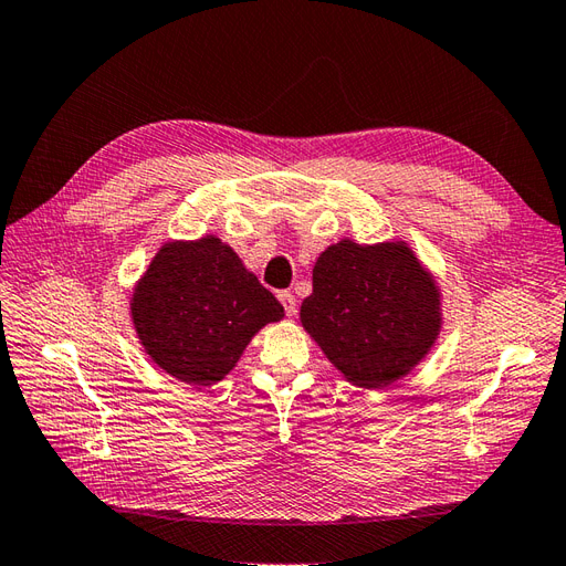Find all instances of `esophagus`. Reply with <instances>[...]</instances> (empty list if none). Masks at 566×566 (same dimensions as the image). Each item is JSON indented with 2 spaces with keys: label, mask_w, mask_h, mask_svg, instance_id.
Instances as JSON below:
<instances>
[{
  "label": "esophagus",
  "mask_w": 566,
  "mask_h": 566,
  "mask_svg": "<svg viewBox=\"0 0 566 566\" xmlns=\"http://www.w3.org/2000/svg\"><path fill=\"white\" fill-rule=\"evenodd\" d=\"M279 300H281V304H283L285 314H287V316H295V312H297V300H295V295L287 293V290H283V293H279Z\"/></svg>",
  "instance_id": "34e87169"
}]
</instances>
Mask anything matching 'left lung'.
<instances>
[{
	"instance_id": "left-lung-1",
	"label": "left lung",
	"mask_w": 566,
	"mask_h": 566,
	"mask_svg": "<svg viewBox=\"0 0 566 566\" xmlns=\"http://www.w3.org/2000/svg\"><path fill=\"white\" fill-rule=\"evenodd\" d=\"M300 321L353 386L380 390L415 371L442 328V293L405 240L343 238L318 254Z\"/></svg>"
}]
</instances>
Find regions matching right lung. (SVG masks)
<instances>
[{
  "mask_svg": "<svg viewBox=\"0 0 566 566\" xmlns=\"http://www.w3.org/2000/svg\"><path fill=\"white\" fill-rule=\"evenodd\" d=\"M283 316V304L217 235L166 240L130 295L147 357L195 388L223 380L254 335Z\"/></svg>",
  "mask_w": 566,
  "mask_h": 566,
  "instance_id": "right-lung-1",
  "label": "right lung"
}]
</instances>
